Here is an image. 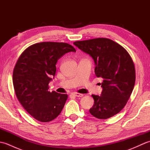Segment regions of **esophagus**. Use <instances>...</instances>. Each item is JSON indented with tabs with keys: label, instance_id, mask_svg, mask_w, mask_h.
Segmentation results:
<instances>
[{
	"label": "esophagus",
	"instance_id": "obj_1",
	"mask_svg": "<svg viewBox=\"0 0 150 150\" xmlns=\"http://www.w3.org/2000/svg\"><path fill=\"white\" fill-rule=\"evenodd\" d=\"M73 95H74V96L77 97H83V94L79 93H73Z\"/></svg>",
	"mask_w": 150,
	"mask_h": 150
}]
</instances>
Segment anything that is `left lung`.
Instances as JSON below:
<instances>
[{"instance_id": "obj_1", "label": "left lung", "mask_w": 150, "mask_h": 150, "mask_svg": "<svg viewBox=\"0 0 150 150\" xmlns=\"http://www.w3.org/2000/svg\"><path fill=\"white\" fill-rule=\"evenodd\" d=\"M75 45L93 59L95 75L103 78L100 96L92 95L94 104L90 112L97 119H106L122 110L129 98L135 82V65L126 49L107 38L76 41Z\"/></svg>"}]
</instances>
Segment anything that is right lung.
<instances>
[{
    "label": "right lung",
    "instance_id": "right-lung-1",
    "mask_svg": "<svg viewBox=\"0 0 150 150\" xmlns=\"http://www.w3.org/2000/svg\"><path fill=\"white\" fill-rule=\"evenodd\" d=\"M75 52L65 42L34 44L22 53L13 72V84L18 101L28 113L42 122L55 119L61 112L68 95L48 91L56 73L57 60L66 53Z\"/></svg>",
    "mask_w": 150,
    "mask_h": 150
}]
</instances>
